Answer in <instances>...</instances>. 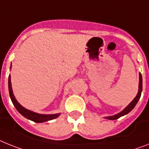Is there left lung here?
Masks as SVG:
<instances>
[{
    "instance_id": "1",
    "label": "left lung",
    "mask_w": 149,
    "mask_h": 149,
    "mask_svg": "<svg viewBox=\"0 0 149 149\" xmlns=\"http://www.w3.org/2000/svg\"><path fill=\"white\" fill-rule=\"evenodd\" d=\"M139 91H138V94H137V95L136 96V97L134 98V99L131 102H130V104H129V105L127 106L126 108L124 109H123L121 112L116 114V115H115V116L105 117L107 119H109V120L118 119V118H119L121 117V116H125V115H127V113H129V112H130V111H131L132 109L134 108V107H135V106L136 105L137 102L139 101V98H140V97H141V93H142V91H143V77H142V75H141V73H139Z\"/></svg>"
}]
</instances>
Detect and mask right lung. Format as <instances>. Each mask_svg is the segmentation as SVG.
Returning <instances> with one entry per match:
<instances>
[{"label":"right lung","instance_id":"add662e5","mask_svg":"<svg viewBox=\"0 0 149 149\" xmlns=\"http://www.w3.org/2000/svg\"><path fill=\"white\" fill-rule=\"evenodd\" d=\"M10 68H11V67H10ZM8 87H9V93H10V99H11V100H12L14 107H15V109H17L18 112H19L22 116H23L24 117L28 118V119L31 120V121H34V122L41 123V122H45V121H50V120L55 119V118H58L61 115V113L52 114V115L39 114V113H37V112H32V111L31 110H28V109H25L24 107H23L22 105H20V104L19 103V102H18L17 100H16V99L15 98L13 92L10 75L9 76V79H8Z\"/></svg>","mask_w":149,"mask_h":149}]
</instances>
